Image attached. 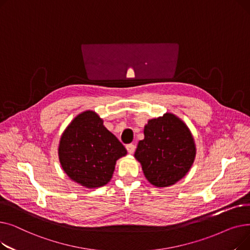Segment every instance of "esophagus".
I'll use <instances>...</instances> for the list:
<instances>
[{"instance_id":"obj_1","label":"esophagus","mask_w":250,"mask_h":250,"mask_svg":"<svg viewBox=\"0 0 250 250\" xmlns=\"http://www.w3.org/2000/svg\"><path fill=\"white\" fill-rule=\"evenodd\" d=\"M125 148H126L128 154H134V152L136 150V147H135L134 144H128V145H126Z\"/></svg>"}]
</instances>
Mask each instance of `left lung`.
I'll return each instance as SVG.
<instances>
[{"label":"left lung","instance_id":"left-lung-1","mask_svg":"<svg viewBox=\"0 0 250 250\" xmlns=\"http://www.w3.org/2000/svg\"><path fill=\"white\" fill-rule=\"evenodd\" d=\"M135 158L147 180L156 188H167L185 177L193 164L196 149L188 125L173 113L149 120Z\"/></svg>","mask_w":250,"mask_h":250}]
</instances>
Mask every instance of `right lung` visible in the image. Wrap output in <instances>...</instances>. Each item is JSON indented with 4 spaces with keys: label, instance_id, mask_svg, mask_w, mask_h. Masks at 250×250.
<instances>
[{
    "label": "right lung",
    "instance_id": "add662e5",
    "mask_svg": "<svg viewBox=\"0 0 250 250\" xmlns=\"http://www.w3.org/2000/svg\"><path fill=\"white\" fill-rule=\"evenodd\" d=\"M58 153L70 179L86 188H96L110 181L116 161L126 150L95 111L86 110L65 127Z\"/></svg>",
    "mask_w": 250,
    "mask_h": 250
}]
</instances>
